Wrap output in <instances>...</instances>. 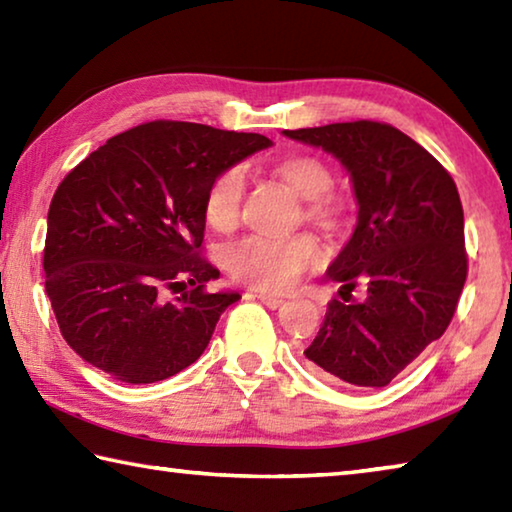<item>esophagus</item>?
<instances>
[{
	"mask_svg": "<svg viewBox=\"0 0 512 512\" xmlns=\"http://www.w3.org/2000/svg\"><path fill=\"white\" fill-rule=\"evenodd\" d=\"M253 298H257L259 302H264V305H266L268 309H277V307H282V305H284V300H282V298H277V296H268V293H259V291H255V293H253Z\"/></svg>",
	"mask_w": 512,
	"mask_h": 512,
	"instance_id": "obj_1",
	"label": "esophagus"
}]
</instances>
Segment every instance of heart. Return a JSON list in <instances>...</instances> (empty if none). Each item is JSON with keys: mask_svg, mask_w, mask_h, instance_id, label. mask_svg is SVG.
<instances>
[{"mask_svg": "<svg viewBox=\"0 0 512 512\" xmlns=\"http://www.w3.org/2000/svg\"><path fill=\"white\" fill-rule=\"evenodd\" d=\"M268 173L300 198V219L327 237H345L357 221L352 196L336 192L334 169L314 153H291L275 160ZM246 178L239 167L216 173L205 189L203 214L207 225L219 235H230L241 223ZM323 259L318 241L311 235H296L284 241L246 239L230 250L225 268L237 282L266 293H284L296 287L302 275Z\"/></svg>", "mask_w": 512, "mask_h": 512, "instance_id": "1", "label": "heart"}]
</instances>
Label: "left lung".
<instances>
[{"label": "left lung", "mask_w": 512, "mask_h": 512, "mask_svg": "<svg viewBox=\"0 0 512 512\" xmlns=\"http://www.w3.org/2000/svg\"><path fill=\"white\" fill-rule=\"evenodd\" d=\"M332 153L348 169L357 228L327 268L332 300L305 350L325 379L381 388L452 323L467 277L463 205L454 178L409 135L381 121L284 131Z\"/></svg>", "instance_id": "left-lung-1"}]
</instances>
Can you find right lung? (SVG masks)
Here are the masks:
<instances>
[{
	"label": "right lung",
	"instance_id": "add662e5",
	"mask_svg": "<svg viewBox=\"0 0 512 512\" xmlns=\"http://www.w3.org/2000/svg\"><path fill=\"white\" fill-rule=\"evenodd\" d=\"M271 146L257 133L158 119L76 164L49 205L45 289L81 359L126 384H153L201 357L239 293H212L205 189Z\"/></svg>",
	"mask_w": 512,
	"mask_h": 512
}]
</instances>
